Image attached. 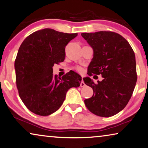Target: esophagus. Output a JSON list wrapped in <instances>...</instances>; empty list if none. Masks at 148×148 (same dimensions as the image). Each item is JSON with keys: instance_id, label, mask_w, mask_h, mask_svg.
<instances>
[{"instance_id": "obj_1", "label": "esophagus", "mask_w": 148, "mask_h": 148, "mask_svg": "<svg viewBox=\"0 0 148 148\" xmlns=\"http://www.w3.org/2000/svg\"><path fill=\"white\" fill-rule=\"evenodd\" d=\"M86 86V84H85V83L84 82V81H83V79H82V82H81V83H80V86L81 87H84Z\"/></svg>"}]
</instances>
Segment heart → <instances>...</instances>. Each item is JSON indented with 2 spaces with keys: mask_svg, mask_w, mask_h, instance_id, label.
Wrapping results in <instances>:
<instances>
[{
  "mask_svg": "<svg viewBox=\"0 0 148 148\" xmlns=\"http://www.w3.org/2000/svg\"><path fill=\"white\" fill-rule=\"evenodd\" d=\"M76 69L77 71H78V72H82V68H81V67H79V66L76 67Z\"/></svg>",
  "mask_w": 148,
  "mask_h": 148,
  "instance_id": "heart-1",
  "label": "heart"
}]
</instances>
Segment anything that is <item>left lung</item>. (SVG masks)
<instances>
[{
	"label": "left lung",
	"instance_id": "obj_1",
	"mask_svg": "<svg viewBox=\"0 0 148 148\" xmlns=\"http://www.w3.org/2000/svg\"><path fill=\"white\" fill-rule=\"evenodd\" d=\"M93 51L88 74H101L95 84L90 77L84 83L91 87L93 95L84 100L89 111L96 115L109 117L122 111L130 100L137 81L135 54L123 36L112 32L82 33Z\"/></svg>",
	"mask_w": 148,
	"mask_h": 148
}]
</instances>
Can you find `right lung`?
I'll list each match as a JSON object with an SVG mask.
<instances>
[{
  "label": "right lung",
  "instance_id": "1",
  "mask_svg": "<svg viewBox=\"0 0 148 148\" xmlns=\"http://www.w3.org/2000/svg\"><path fill=\"white\" fill-rule=\"evenodd\" d=\"M77 34H64L45 28L27 36L21 45L14 63L20 97L30 111L48 116L62 105L67 91L82 81L70 71L62 78L53 74L55 64L63 62L65 47Z\"/></svg>",
  "mask_w": 148,
  "mask_h": 148
}]
</instances>
